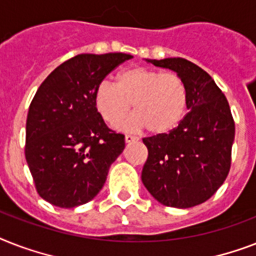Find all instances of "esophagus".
<instances>
[{
	"mask_svg": "<svg viewBox=\"0 0 256 256\" xmlns=\"http://www.w3.org/2000/svg\"><path fill=\"white\" fill-rule=\"evenodd\" d=\"M136 140H138L136 136H130V134H126V136H124V142H126V144H132V142H136Z\"/></svg>",
	"mask_w": 256,
	"mask_h": 256,
	"instance_id": "34e87169",
	"label": "esophagus"
}]
</instances>
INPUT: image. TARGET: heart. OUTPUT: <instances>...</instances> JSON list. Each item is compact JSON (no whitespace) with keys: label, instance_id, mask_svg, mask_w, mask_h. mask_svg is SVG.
<instances>
[{"label":"heart","instance_id":"obj_1","mask_svg":"<svg viewBox=\"0 0 256 256\" xmlns=\"http://www.w3.org/2000/svg\"><path fill=\"white\" fill-rule=\"evenodd\" d=\"M136 114L116 124L120 130H142L166 134L184 118L188 88L176 73L134 68L120 74L118 81H102L96 86V104L108 124H116L132 108Z\"/></svg>","mask_w":256,"mask_h":256}]
</instances>
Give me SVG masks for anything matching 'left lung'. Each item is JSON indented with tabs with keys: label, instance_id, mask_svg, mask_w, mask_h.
<instances>
[{
	"label": "left lung",
	"instance_id": "1",
	"mask_svg": "<svg viewBox=\"0 0 256 256\" xmlns=\"http://www.w3.org/2000/svg\"><path fill=\"white\" fill-rule=\"evenodd\" d=\"M146 61L183 78L188 112L168 134L144 138L148 156L142 182L164 206L194 207L211 198L230 171L235 136L230 106L214 80L192 62L184 58Z\"/></svg>",
	"mask_w": 256,
	"mask_h": 256
}]
</instances>
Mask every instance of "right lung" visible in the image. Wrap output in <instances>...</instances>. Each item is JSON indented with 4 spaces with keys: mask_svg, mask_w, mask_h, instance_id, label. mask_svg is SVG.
I'll list each match as a JSON object with an SVG mask.
<instances>
[{
    "mask_svg": "<svg viewBox=\"0 0 256 256\" xmlns=\"http://www.w3.org/2000/svg\"><path fill=\"white\" fill-rule=\"evenodd\" d=\"M130 54H78L42 82L26 120L25 156L38 194L62 208L85 204L104 187L124 148L106 126L96 90Z\"/></svg>",
    "mask_w": 256,
    "mask_h": 256,
    "instance_id": "add662e5",
    "label": "right lung"
}]
</instances>
